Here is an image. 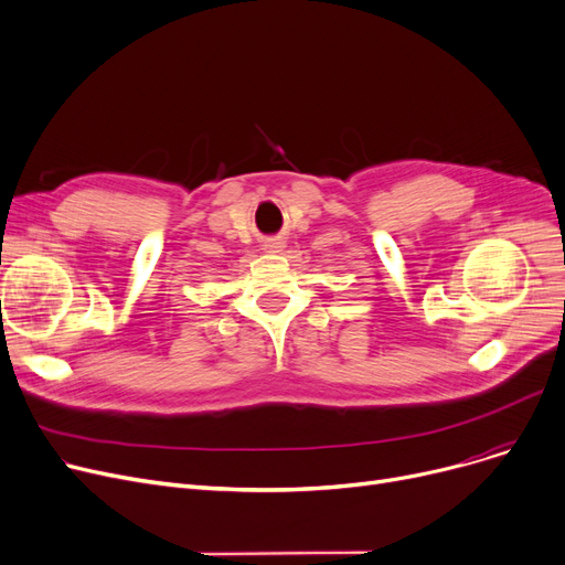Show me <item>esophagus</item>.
<instances>
[{
    "label": "esophagus",
    "instance_id": "obj_1",
    "mask_svg": "<svg viewBox=\"0 0 565 565\" xmlns=\"http://www.w3.org/2000/svg\"><path fill=\"white\" fill-rule=\"evenodd\" d=\"M263 249L269 252V254H279L284 249V242L277 239V237H269V239L263 242Z\"/></svg>",
    "mask_w": 565,
    "mask_h": 565
}]
</instances>
